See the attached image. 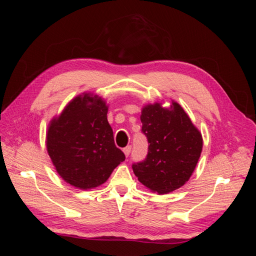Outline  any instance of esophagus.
Listing matches in <instances>:
<instances>
[{
  "instance_id": "34e87169",
  "label": "esophagus",
  "mask_w": 256,
  "mask_h": 256,
  "mask_svg": "<svg viewBox=\"0 0 256 256\" xmlns=\"http://www.w3.org/2000/svg\"><path fill=\"white\" fill-rule=\"evenodd\" d=\"M122 152H124V154H125V156H126V157H128V156H129V154H130V152H131V145L126 146L125 148L122 150Z\"/></svg>"
}]
</instances>
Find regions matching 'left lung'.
<instances>
[{
	"mask_svg": "<svg viewBox=\"0 0 256 256\" xmlns=\"http://www.w3.org/2000/svg\"><path fill=\"white\" fill-rule=\"evenodd\" d=\"M141 122L142 132L150 145L145 160L132 166L138 182L159 194L182 187L202 152L200 130L174 100L170 108L160 102L144 106Z\"/></svg>",
	"mask_w": 256,
	"mask_h": 256,
	"instance_id": "8db88e82",
	"label": "left lung"
}]
</instances>
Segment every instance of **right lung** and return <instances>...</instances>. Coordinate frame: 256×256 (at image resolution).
Returning a JSON list of instances; mask_svg holds the SVG:
<instances>
[{
	"instance_id": "right-lung-1",
	"label": "right lung",
	"mask_w": 256,
	"mask_h": 256,
	"mask_svg": "<svg viewBox=\"0 0 256 256\" xmlns=\"http://www.w3.org/2000/svg\"><path fill=\"white\" fill-rule=\"evenodd\" d=\"M108 109L102 97L82 92L49 124L47 152L58 174L76 188L88 190L102 184L125 160L115 146Z\"/></svg>"
}]
</instances>
